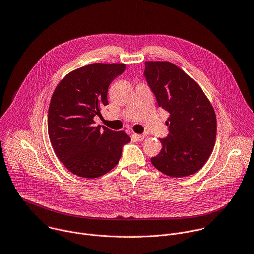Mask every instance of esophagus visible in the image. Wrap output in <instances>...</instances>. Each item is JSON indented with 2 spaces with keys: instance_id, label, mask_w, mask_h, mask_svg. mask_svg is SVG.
I'll return each instance as SVG.
<instances>
[{
  "instance_id": "1",
  "label": "esophagus",
  "mask_w": 254,
  "mask_h": 254,
  "mask_svg": "<svg viewBox=\"0 0 254 254\" xmlns=\"http://www.w3.org/2000/svg\"><path fill=\"white\" fill-rule=\"evenodd\" d=\"M134 137L137 141H143L146 138V135H141V134H134Z\"/></svg>"
}]
</instances>
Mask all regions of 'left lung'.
Wrapping results in <instances>:
<instances>
[{
    "label": "left lung",
    "mask_w": 254,
    "mask_h": 254,
    "mask_svg": "<svg viewBox=\"0 0 254 254\" xmlns=\"http://www.w3.org/2000/svg\"><path fill=\"white\" fill-rule=\"evenodd\" d=\"M144 76L158 106L170 115L169 134L151 158L156 169L170 177H185L202 168L216 140V115L200 86L176 65L146 61Z\"/></svg>",
    "instance_id": "1"
}]
</instances>
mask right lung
<instances>
[{
    "label": "right lung",
    "instance_id": "add662e5",
    "mask_svg": "<svg viewBox=\"0 0 254 254\" xmlns=\"http://www.w3.org/2000/svg\"><path fill=\"white\" fill-rule=\"evenodd\" d=\"M125 64L94 63L70 72L56 87L48 112V133L59 160L72 173L97 178L119 162L122 146L131 141L124 131L94 126V117L108 105L111 82Z\"/></svg>",
    "mask_w": 254,
    "mask_h": 254
}]
</instances>
